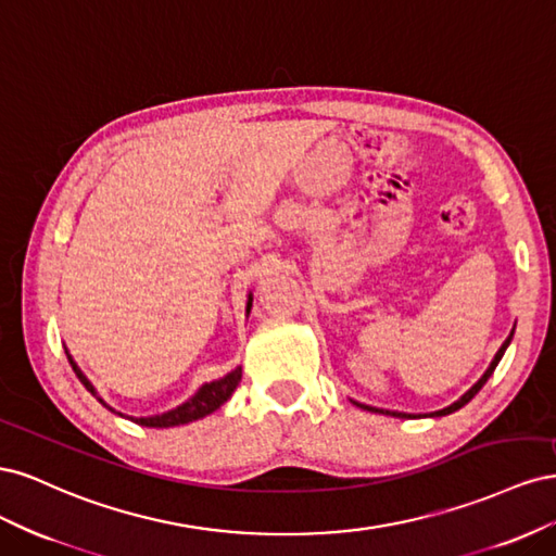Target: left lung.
Segmentation results:
<instances>
[{"label": "left lung", "instance_id": "left-lung-1", "mask_svg": "<svg viewBox=\"0 0 556 556\" xmlns=\"http://www.w3.org/2000/svg\"><path fill=\"white\" fill-rule=\"evenodd\" d=\"M510 339H513V331H510V336H508V339L506 341H503V345L498 348V352H496V355H494V359H492V364H490V368H486V371L482 374V378L473 384V387H470V390L459 399V401H454L452 403V406H447V408H443V410H435V413H431V417H443V415H450V413H454V410H459L462 406H466V403L470 401V399H473L480 390H482V384L486 382V380H490V376L494 374V368L498 366V362H501V357H503V352H506V348L510 345ZM357 403V401H355ZM357 406L359 408H364V410H374V413H382V415H392V417H410L408 413H396V410H382V408H374V406H364V403H357Z\"/></svg>", "mask_w": 556, "mask_h": 556}]
</instances>
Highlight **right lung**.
<instances>
[{
    "label": "right lung",
    "mask_w": 556,
    "mask_h": 556,
    "mask_svg": "<svg viewBox=\"0 0 556 556\" xmlns=\"http://www.w3.org/2000/svg\"><path fill=\"white\" fill-rule=\"evenodd\" d=\"M250 306H252V294H248V308H245L248 313H250ZM66 359H70L76 378H78L83 384H86V390H88L92 396H97V390L92 387V382H90L86 376H83V371L76 366V362L72 359L70 352H66ZM239 382H241V366L233 368L231 374L223 376L220 380H213V382L201 384L199 392H197L194 396H190L188 401L180 403V406H176L174 410H166V413L153 415V417H127V419H131V422H137V425H141V427H155V429L188 425V422H194V419L206 417V415H211L213 410L220 408L223 403L233 394V390H237ZM97 399H99V396H97ZM99 403H104V401L99 399ZM104 406H106V403H104ZM106 408H109V406H106ZM109 410H113V408H109ZM113 413H115V410H113ZM117 415L125 417L123 413H117Z\"/></svg>",
    "instance_id": "obj_1"
}]
</instances>
